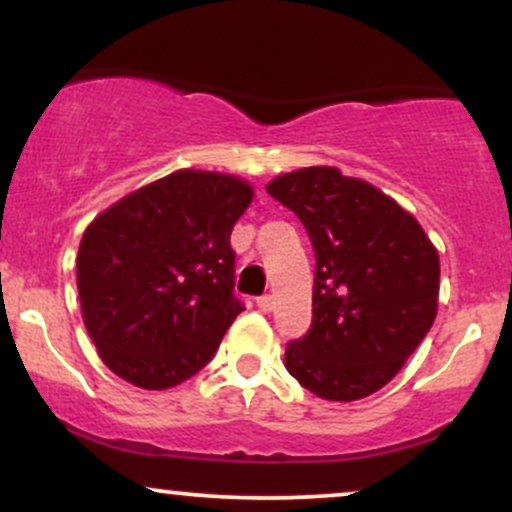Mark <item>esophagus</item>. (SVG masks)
Instances as JSON below:
<instances>
[{"label":"esophagus","mask_w":512,"mask_h":512,"mask_svg":"<svg viewBox=\"0 0 512 512\" xmlns=\"http://www.w3.org/2000/svg\"><path fill=\"white\" fill-rule=\"evenodd\" d=\"M272 296H267V293H264V296H260L257 298V308L262 310V313H269V310H272Z\"/></svg>","instance_id":"1"}]
</instances>
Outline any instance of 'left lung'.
<instances>
[{
	"instance_id": "8db88e82",
	"label": "left lung",
	"mask_w": 512,
	"mask_h": 512,
	"mask_svg": "<svg viewBox=\"0 0 512 512\" xmlns=\"http://www.w3.org/2000/svg\"><path fill=\"white\" fill-rule=\"evenodd\" d=\"M267 192L301 219L315 250L313 325L286 344V370L330 402L373 395L436 320V248L395 199L337 168L293 170Z\"/></svg>"
}]
</instances>
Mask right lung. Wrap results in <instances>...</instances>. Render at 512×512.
<instances>
[{
	"label": "right lung",
	"instance_id": "1",
	"mask_svg": "<svg viewBox=\"0 0 512 512\" xmlns=\"http://www.w3.org/2000/svg\"><path fill=\"white\" fill-rule=\"evenodd\" d=\"M250 202L236 175L178 170L93 219L76 286L88 337L115 375L168 390L214 358L245 310L231 231Z\"/></svg>",
	"mask_w": 512,
	"mask_h": 512
}]
</instances>
